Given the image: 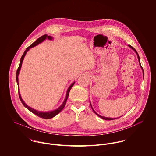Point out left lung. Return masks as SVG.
<instances>
[{
  "mask_svg": "<svg viewBox=\"0 0 156 156\" xmlns=\"http://www.w3.org/2000/svg\"><path fill=\"white\" fill-rule=\"evenodd\" d=\"M129 47H130L132 50H133L136 53V54H137V55H138V60L139 62V65H140V68H142V71H143V78H144V70H143V68H142V66H141V65H140V58H139V56L138 54V52L137 51H136V50L133 47H132L131 45H129ZM90 105H91H91L90 104ZM91 108H92V109H93V112L98 115V116H99V117H101V119H104V120H115V119H119V118H120V117H117V118H108V117H103V116H101V115H99L98 114H97L94 111V109H93V108H92V106H91Z\"/></svg>",
  "mask_w": 156,
  "mask_h": 156,
  "instance_id": "obj_1",
  "label": "left lung"
}]
</instances>
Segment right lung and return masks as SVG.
<instances>
[{
	"label": "right lung",
	"instance_id": "1",
	"mask_svg": "<svg viewBox=\"0 0 156 156\" xmlns=\"http://www.w3.org/2000/svg\"><path fill=\"white\" fill-rule=\"evenodd\" d=\"M48 39L50 40H52V37L51 36H48L47 35H44L42 36H41L40 37H39L35 42H34L32 44H31L29 47H27L26 50V51H24V52L23 53L22 57H21V59H20V65L18 68L17 70V73H16V81H17V83L18 87V95H19V97H20V101L21 102V103L23 104V105L28 109L29 110L30 112H32V113H34L35 115H36L37 116L41 117V118H42V119H51L52 117H55L56 115H57L63 109V108L65 107V104L66 102L67 101V99L68 98V96H69V94L70 90V89L72 88V87L73 86L74 84H75V82H73L70 86L68 88V90H67V92H66V98H65V99L63 102V103L62 104V105L57 109L54 110V111H50V112H40V111H36L34 109L28 106L26 104L24 103V102L23 101V100L22 99L21 97V95H20V90H19V86H18V76L19 75V73H20V70L21 69V65H22V63H23V59H24V57L26 54L27 51H28L29 50V49L30 48H32L34 47H35L36 45H38L39 43H41L42 41H44L45 39Z\"/></svg>",
	"mask_w": 156,
	"mask_h": 156
}]
</instances>
